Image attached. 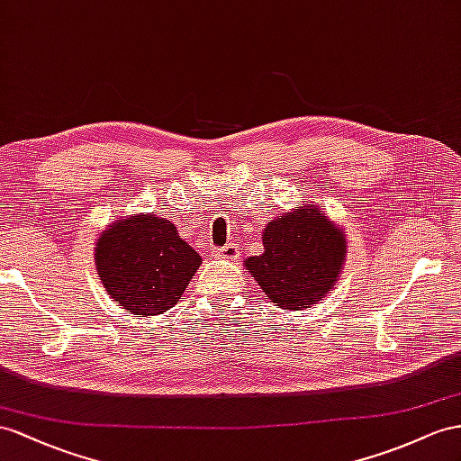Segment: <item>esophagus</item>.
I'll use <instances>...</instances> for the list:
<instances>
[{
    "label": "esophagus",
    "instance_id": "1",
    "mask_svg": "<svg viewBox=\"0 0 461 461\" xmlns=\"http://www.w3.org/2000/svg\"><path fill=\"white\" fill-rule=\"evenodd\" d=\"M216 253H218V257H223V258H238L240 257V249H238V245H235V243L223 245L221 249H218Z\"/></svg>",
    "mask_w": 461,
    "mask_h": 461
}]
</instances>
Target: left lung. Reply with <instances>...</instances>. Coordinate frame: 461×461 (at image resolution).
<instances>
[{
  "label": "left lung",
  "instance_id": "1",
  "mask_svg": "<svg viewBox=\"0 0 461 461\" xmlns=\"http://www.w3.org/2000/svg\"><path fill=\"white\" fill-rule=\"evenodd\" d=\"M263 245V255L249 257L245 267L268 300L294 312L337 285L347 253L345 233L312 204L270 221Z\"/></svg>",
  "mask_w": 461,
  "mask_h": 461
}]
</instances>
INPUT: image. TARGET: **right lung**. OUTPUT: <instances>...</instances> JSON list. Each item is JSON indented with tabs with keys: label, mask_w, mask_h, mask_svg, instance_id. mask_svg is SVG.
Instances as JSON below:
<instances>
[{
	"label": "right lung",
	"mask_w": 461,
	"mask_h": 461,
	"mask_svg": "<svg viewBox=\"0 0 461 461\" xmlns=\"http://www.w3.org/2000/svg\"><path fill=\"white\" fill-rule=\"evenodd\" d=\"M97 273L111 298L138 317L167 312L181 300L203 258L153 214L114 221L95 247Z\"/></svg>",
	"instance_id": "obj_1"
}]
</instances>
